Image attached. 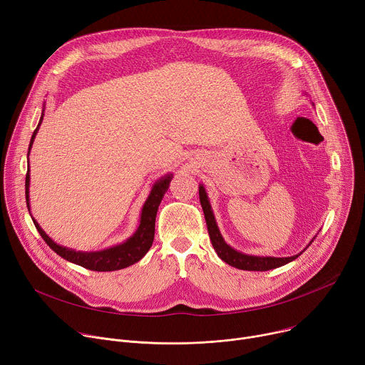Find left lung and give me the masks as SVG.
Wrapping results in <instances>:
<instances>
[{
	"instance_id": "1",
	"label": "left lung",
	"mask_w": 365,
	"mask_h": 365,
	"mask_svg": "<svg viewBox=\"0 0 365 365\" xmlns=\"http://www.w3.org/2000/svg\"><path fill=\"white\" fill-rule=\"evenodd\" d=\"M200 201L204 210V215H205V221H207V227H208V235L211 239V243L217 252V255L225 262L228 263L230 267H235L237 269L242 271H269V269H275L282 267V264L297 259L300 256V253L295 256H289V257H262V256H249L245 253H240L237 250H235L233 247H230L224 239L220 235V230L217 227L214 214L211 211V205L208 201V196L205 193L204 186H200Z\"/></svg>"
}]
</instances>
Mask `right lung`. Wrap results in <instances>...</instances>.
I'll return each mask as SVG.
<instances>
[{
  "mask_svg": "<svg viewBox=\"0 0 365 365\" xmlns=\"http://www.w3.org/2000/svg\"><path fill=\"white\" fill-rule=\"evenodd\" d=\"M43 116L41 118L42 122ZM39 122V125H41ZM38 128L35 129L30 140V145H29V151L30 147L33 144V140H35L36 134H38ZM172 175H168L161 178L154 186L153 190L148 196V200L144 204L143 212H141V222L138 230L135 231V235L129 237L125 243L102 250V252H91V253H84V252H76L73 249H67L62 247L56 243H53L46 235L45 231L39 227V224L33 220L35 222V227L38 228L39 235L42 236V239L45 240V243L61 257L67 259L76 264H80V267L90 269V271H97V272H109V271H118V269H123L134 264L135 262H138L140 259L144 257V255L150 250L153 240H154V227H155V215H157V210L158 205L163 200L164 193L168 192L170 182H172ZM29 182H30V176L29 172L26 175V202H27V208H29ZM30 211V208H29Z\"/></svg>",
  "mask_w": 365,
  "mask_h": 365,
  "instance_id": "obj_1",
  "label": "right lung"
}]
</instances>
